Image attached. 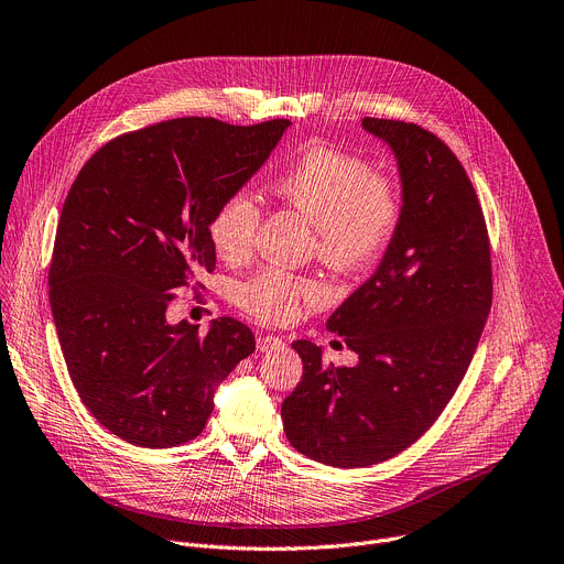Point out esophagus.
<instances>
[{
  "mask_svg": "<svg viewBox=\"0 0 564 564\" xmlns=\"http://www.w3.org/2000/svg\"><path fill=\"white\" fill-rule=\"evenodd\" d=\"M283 339L276 337V335H259L256 337V348H259L261 352H270V350H279L283 348Z\"/></svg>",
  "mask_w": 564,
  "mask_h": 564,
  "instance_id": "34e87169",
  "label": "esophagus"
}]
</instances>
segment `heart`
Here are the masks:
<instances>
[{
    "label": "heart",
    "mask_w": 564,
    "mask_h": 564,
    "mask_svg": "<svg viewBox=\"0 0 564 564\" xmlns=\"http://www.w3.org/2000/svg\"><path fill=\"white\" fill-rule=\"evenodd\" d=\"M272 193L315 227L319 259L337 272H362L389 245L400 220V195L393 182L333 145H308L272 180ZM261 212L247 193L225 197L209 223V236L227 263L245 261ZM322 290L279 270H261L238 288L245 311L265 322H288L299 305L313 303Z\"/></svg>",
    "instance_id": "heart-1"
}]
</instances>
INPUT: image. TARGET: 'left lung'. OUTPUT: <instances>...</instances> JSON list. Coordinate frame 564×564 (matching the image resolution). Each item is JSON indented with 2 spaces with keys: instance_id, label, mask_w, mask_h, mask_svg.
I'll use <instances>...</instances> for the list:
<instances>
[{
  "instance_id": "left-lung-1",
  "label": "left lung",
  "mask_w": 564,
  "mask_h": 564,
  "mask_svg": "<svg viewBox=\"0 0 564 564\" xmlns=\"http://www.w3.org/2000/svg\"><path fill=\"white\" fill-rule=\"evenodd\" d=\"M400 177V220L380 265L330 315L357 352L324 365L296 339L303 378L283 400L292 447L335 468H367L419 441L464 380L492 303L490 245L477 193L454 152L421 126L362 119Z\"/></svg>"
}]
</instances>
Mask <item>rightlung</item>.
I'll return each instance as SVG.
<instances>
[{
    "mask_svg": "<svg viewBox=\"0 0 564 564\" xmlns=\"http://www.w3.org/2000/svg\"><path fill=\"white\" fill-rule=\"evenodd\" d=\"M288 128L171 119L112 139L72 184L48 268L51 315L83 404L119 438H195L220 382L253 352L251 330L231 317L199 335L166 311L175 288L216 268L214 212Z\"/></svg>",
    "mask_w": 564,
    "mask_h": 564,
    "instance_id": "right-lung-1",
    "label": "right lung"
}]
</instances>
